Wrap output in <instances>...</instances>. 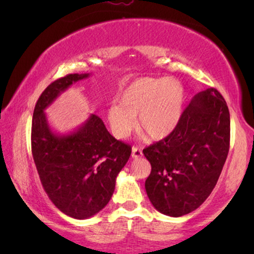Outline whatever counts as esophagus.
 Listing matches in <instances>:
<instances>
[{"label": "esophagus", "instance_id": "34e87169", "mask_svg": "<svg viewBox=\"0 0 254 254\" xmlns=\"http://www.w3.org/2000/svg\"><path fill=\"white\" fill-rule=\"evenodd\" d=\"M142 149L138 148V147H133L131 149V157L133 158H140L142 157Z\"/></svg>", "mask_w": 254, "mask_h": 254}]
</instances>
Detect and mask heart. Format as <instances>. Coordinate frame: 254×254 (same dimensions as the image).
<instances>
[{
	"label": "heart",
	"instance_id": "1",
	"mask_svg": "<svg viewBox=\"0 0 254 254\" xmlns=\"http://www.w3.org/2000/svg\"><path fill=\"white\" fill-rule=\"evenodd\" d=\"M184 90L175 78L135 79L119 93V103L107 110V120L116 137L125 138L135 129L138 116L141 129L152 140L169 136L182 118Z\"/></svg>",
	"mask_w": 254,
	"mask_h": 254
}]
</instances>
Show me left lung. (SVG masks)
<instances>
[{"label": "left lung", "mask_w": 254, "mask_h": 254, "mask_svg": "<svg viewBox=\"0 0 254 254\" xmlns=\"http://www.w3.org/2000/svg\"><path fill=\"white\" fill-rule=\"evenodd\" d=\"M230 145V113L216 89L193 97L169 136L143 149L151 172L148 197L159 213L179 217L210 195Z\"/></svg>", "instance_id": "left-lung-1"}]
</instances>
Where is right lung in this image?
<instances>
[{
  "label": "right lung",
  "instance_id": "obj_1",
  "mask_svg": "<svg viewBox=\"0 0 254 254\" xmlns=\"http://www.w3.org/2000/svg\"><path fill=\"white\" fill-rule=\"evenodd\" d=\"M89 76L69 74L51 83L34 107L31 130L34 164L45 192L62 213L77 220L93 216L109 203L117 176L131 152L96 114L69 134L51 129L45 110L72 83Z\"/></svg>",
  "mask_w": 254,
  "mask_h": 254
}]
</instances>
